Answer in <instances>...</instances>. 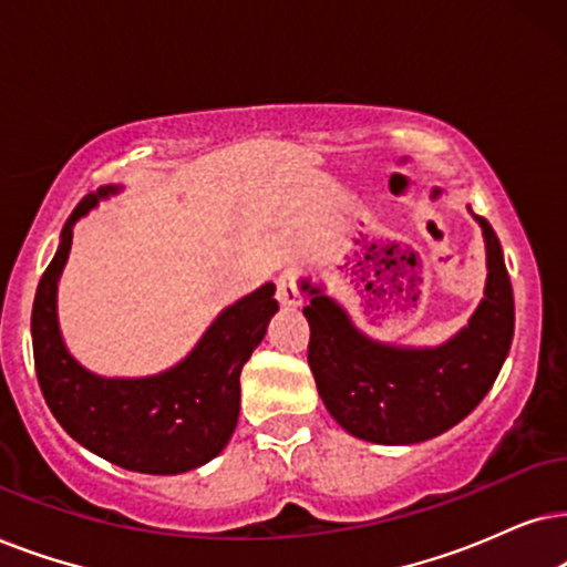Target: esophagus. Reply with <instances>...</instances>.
I'll return each mask as SVG.
<instances>
[{"instance_id":"34e87169","label":"esophagus","mask_w":567,"mask_h":567,"mask_svg":"<svg viewBox=\"0 0 567 567\" xmlns=\"http://www.w3.org/2000/svg\"><path fill=\"white\" fill-rule=\"evenodd\" d=\"M277 300L279 306L285 308V311H292V308H298L303 300H300V292H298V285H296V275L292 271H282L277 279Z\"/></svg>"}]
</instances>
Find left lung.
<instances>
[{"label": "left lung", "instance_id": "left-lung-1", "mask_svg": "<svg viewBox=\"0 0 567 567\" xmlns=\"http://www.w3.org/2000/svg\"><path fill=\"white\" fill-rule=\"evenodd\" d=\"M485 290L470 321L441 344H396L365 334L327 285L300 277L311 300L308 365L331 417L347 433L381 446H412L458 425L501 373L513 342V290L503 248L485 217Z\"/></svg>", "mask_w": 567, "mask_h": 567}]
</instances>
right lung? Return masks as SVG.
I'll return each mask as SVG.
<instances>
[{
	"label": "right lung",
	"instance_id": "obj_1",
	"mask_svg": "<svg viewBox=\"0 0 567 567\" xmlns=\"http://www.w3.org/2000/svg\"><path fill=\"white\" fill-rule=\"evenodd\" d=\"M121 184L87 194L64 223L59 248L33 300V358L51 414L82 449L142 474L199 470L228 446L240 412V371L279 311L267 282L225 306L186 358L140 379L101 375L74 358L59 327V279L72 251V230Z\"/></svg>",
	"mask_w": 567,
	"mask_h": 567
}]
</instances>
